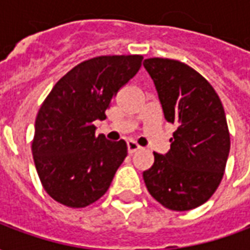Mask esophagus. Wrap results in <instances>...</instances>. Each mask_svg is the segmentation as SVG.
<instances>
[{
	"mask_svg": "<svg viewBox=\"0 0 250 250\" xmlns=\"http://www.w3.org/2000/svg\"><path fill=\"white\" fill-rule=\"evenodd\" d=\"M127 147H128V152H130V154H134V152H136L138 150H141L142 148V147L139 146L135 141H132V139L127 141Z\"/></svg>",
	"mask_w": 250,
	"mask_h": 250,
	"instance_id": "obj_1",
	"label": "esophagus"
}]
</instances>
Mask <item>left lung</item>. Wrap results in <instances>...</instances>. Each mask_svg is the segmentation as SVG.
<instances>
[{"mask_svg":"<svg viewBox=\"0 0 250 250\" xmlns=\"http://www.w3.org/2000/svg\"><path fill=\"white\" fill-rule=\"evenodd\" d=\"M162 104L165 119L178 128L166 154L154 152V165L143 179L165 208L185 211L214 194L224 177L230 135L222 103L214 88L191 66L170 59H146Z\"/></svg>","mask_w":250,"mask_h":250,"instance_id":"left-lung-1","label":"left lung"}]
</instances>
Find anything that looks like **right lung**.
I'll list each match as a JSON object with an SVG mask.
<instances>
[{
  "label": "right lung",
  "mask_w": 250,
  "mask_h": 250,
  "mask_svg": "<svg viewBox=\"0 0 250 250\" xmlns=\"http://www.w3.org/2000/svg\"><path fill=\"white\" fill-rule=\"evenodd\" d=\"M143 56H99L80 62L59 80L36 118L32 152L45 191L68 208H85L108 190L127 157L122 139L95 135V120L120 88L135 76Z\"/></svg>",
  "instance_id": "obj_1"
}]
</instances>
